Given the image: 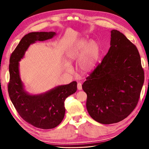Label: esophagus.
I'll list each match as a JSON object with an SVG mask.
<instances>
[{
  "label": "esophagus",
  "instance_id": "34e87169",
  "mask_svg": "<svg viewBox=\"0 0 149 149\" xmlns=\"http://www.w3.org/2000/svg\"><path fill=\"white\" fill-rule=\"evenodd\" d=\"M77 88H78L79 90H81L82 89V85L81 83H79L77 84Z\"/></svg>",
  "mask_w": 149,
  "mask_h": 149
}]
</instances>
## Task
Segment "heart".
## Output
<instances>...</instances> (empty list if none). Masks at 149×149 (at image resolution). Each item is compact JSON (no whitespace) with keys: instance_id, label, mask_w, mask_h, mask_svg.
<instances>
[{"instance_id":"obj_1","label":"heart","mask_w":149,"mask_h":149,"mask_svg":"<svg viewBox=\"0 0 149 149\" xmlns=\"http://www.w3.org/2000/svg\"><path fill=\"white\" fill-rule=\"evenodd\" d=\"M66 55L69 61L79 60V67L85 73L92 71L95 67L100 57V48L98 43L91 40L86 43L80 40L73 43L68 48Z\"/></svg>"}]
</instances>
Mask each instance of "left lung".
I'll list each match as a JSON object with an SVG mask.
<instances>
[{
    "mask_svg": "<svg viewBox=\"0 0 149 149\" xmlns=\"http://www.w3.org/2000/svg\"><path fill=\"white\" fill-rule=\"evenodd\" d=\"M110 48L102 63L86 78L82 88L86 108L103 124L119 122L136 107L144 81L137 47L119 31H111Z\"/></svg>",
    "mask_w": 149,
    "mask_h": 149,
    "instance_id": "8db88e82",
    "label": "left lung"
}]
</instances>
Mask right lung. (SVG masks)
Returning <instances> with one entry per match:
<instances>
[{
    "label": "right lung",
    "mask_w": 149,
    "mask_h": 149,
    "mask_svg": "<svg viewBox=\"0 0 149 149\" xmlns=\"http://www.w3.org/2000/svg\"><path fill=\"white\" fill-rule=\"evenodd\" d=\"M56 35L55 32H31L25 35L13 52L10 58V81L8 91L10 98L21 117L29 124L42 129H51L63 120L64 101L77 91L76 81L56 86L39 95L28 94L24 88L19 71V61L31 44L45 41Z\"/></svg>",
    "instance_id": "add662e5"
}]
</instances>
